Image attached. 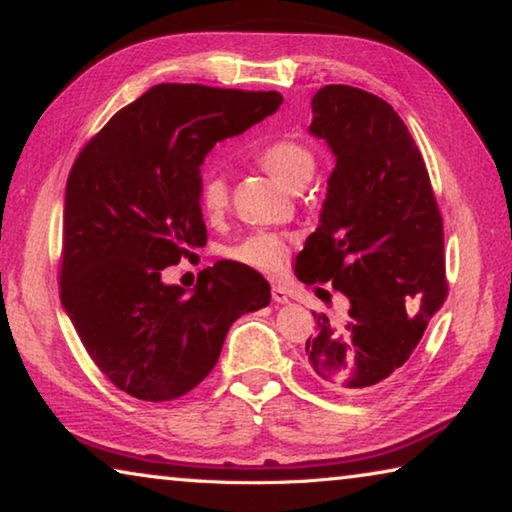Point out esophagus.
I'll list each match as a JSON object with an SVG mask.
<instances>
[{
    "instance_id": "esophagus-1",
    "label": "esophagus",
    "mask_w": 512,
    "mask_h": 512,
    "mask_svg": "<svg viewBox=\"0 0 512 512\" xmlns=\"http://www.w3.org/2000/svg\"><path fill=\"white\" fill-rule=\"evenodd\" d=\"M271 296H273V302H277V305H287L289 302V293L284 287H280V284H275V287L271 289Z\"/></svg>"
}]
</instances>
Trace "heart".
<instances>
[{
    "label": "heart",
    "mask_w": 512,
    "mask_h": 512,
    "mask_svg": "<svg viewBox=\"0 0 512 512\" xmlns=\"http://www.w3.org/2000/svg\"><path fill=\"white\" fill-rule=\"evenodd\" d=\"M257 164L284 187L300 189L316 171V153L300 140H275L257 153ZM230 205V189L219 171H205L198 180V207L207 221H221ZM225 257L257 273L277 275L287 264L289 235L257 230L225 248Z\"/></svg>",
    "instance_id": "heart-1"
}]
</instances>
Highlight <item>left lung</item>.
I'll list each match as a JSON object with an SVG mask.
<instances>
[{"mask_svg":"<svg viewBox=\"0 0 512 512\" xmlns=\"http://www.w3.org/2000/svg\"><path fill=\"white\" fill-rule=\"evenodd\" d=\"M309 131L336 155L320 225L296 257L305 284L348 298L334 323L314 314L307 366L327 388L368 395L395 377L447 298L445 232L427 164L391 103L325 85ZM329 302L332 293L318 289Z\"/></svg>","mask_w":512,"mask_h":512,"instance_id":"8db88e82","label":"left lung"}]
</instances>
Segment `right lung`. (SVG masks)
<instances>
[{
    "mask_svg": "<svg viewBox=\"0 0 512 512\" xmlns=\"http://www.w3.org/2000/svg\"><path fill=\"white\" fill-rule=\"evenodd\" d=\"M280 92L162 83L110 117L67 178L60 302L90 359L144 402L187 395L239 316L271 302L253 268L216 262L192 293L162 273L207 241L201 164L280 108Z\"/></svg>",
    "mask_w": 512,
    "mask_h": 512,
    "instance_id": "right-lung-1",
    "label": "right lung"
}]
</instances>
